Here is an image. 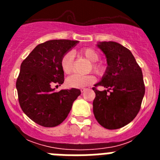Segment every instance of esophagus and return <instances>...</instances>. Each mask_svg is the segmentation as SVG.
<instances>
[{
	"label": "esophagus",
	"mask_w": 160,
	"mask_h": 160,
	"mask_svg": "<svg viewBox=\"0 0 160 160\" xmlns=\"http://www.w3.org/2000/svg\"><path fill=\"white\" fill-rule=\"evenodd\" d=\"M86 90H87V89H86V88H82L81 89V92L83 93V92H85Z\"/></svg>",
	"instance_id": "obj_1"
}]
</instances>
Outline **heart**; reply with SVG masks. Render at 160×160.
Returning a JSON list of instances; mask_svg holds the SVG:
<instances>
[{
  "label": "heart",
  "instance_id": "heart-1",
  "mask_svg": "<svg viewBox=\"0 0 160 160\" xmlns=\"http://www.w3.org/2000/svg\"><path fill=\"white\" fill-rule=\"evenodd\" d=\"M79 53L84 56L90 62H96L99 59V54L95 49L92 48H86L79 50ZM73 58V53L70 52L65 53L61 59V68L65 73L68 74L72 70V61ZM93 70L97 73H102L103 72V66L99 64L93 65ZM95 80L92 75H79V74H72L68 77L66 80V84L70 88H82L87 87Z\"/></svg>",
  "mask_w": 160,
  "mask_h": 160
}]
</instances>
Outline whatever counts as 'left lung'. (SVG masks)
Here are the masks:
<instances>
[{"label":"left lung","instance_id":"left-lung-1","mask_svg":"<svg viewBox=\"0 0 160 160\" xmlns=\"http://www.w3.org/2000/svg\"><path fill=\"white\" fill-rule=\"evenodd\" d=\"M97 47L107 58V66L101 81L93 90V112L103 128L115 130L128 125L140 110L145 94L141 68L129 49L115 42H98Z\"/></svg>","mask_w":160,"mask_h":160}]
</instances>
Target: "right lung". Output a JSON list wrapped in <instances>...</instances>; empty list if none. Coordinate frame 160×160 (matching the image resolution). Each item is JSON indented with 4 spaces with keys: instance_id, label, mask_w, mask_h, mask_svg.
Segmentation results:
<instances>
[{
    "instance_id": "1",
    "label": "right lung",
    "mask_w": 160,
    "mask_h": 160,
    "mask_svg": "<svg viewBox=\"0 0 160 160\" xmlns=\"http://www.w3.org/2000/svg\"><path fill=\"white\" fill-rule=\"evenodd\" d=\"M78 41L49 40L39 44L21 65L16 83L22 111L45 128H53L66 118L73 102L81 94L78 89L55 91L64 82L61 59Z\"/></svg>"
}]
</instances>
